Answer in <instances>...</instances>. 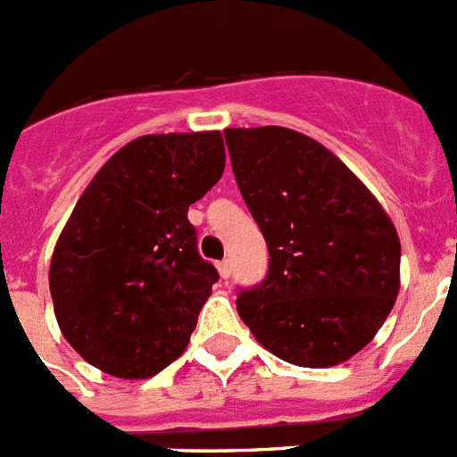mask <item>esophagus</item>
<instances>
[{
    "instance_id": "esophagus-1",
    "label": "esophagus",
    "mask_w": 457,
    "mask_h": 457,
    "mask_svg": "<svg viewBox=\"0 0 457 457\" xmlns=\"http://www.w3.org/2000/svg\"><path fill=\"white\" fill-rule=\"evenodd\" d=\"M216 267H218V274H220V278H228V276L232 274V262H229V260H220Z\"/></svg>"
}]
</instances>
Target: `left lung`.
<instances>
[{"instance_id": "8db88e82", "label": "left lung", "mask_w": 457, "mask_h": 457, "mask_svg": "<svg viewBox=\"0 0 457 457\" xmlns=\"http://www.w3.org/2000/svg\"><path fill=\"white\" fill-rule=\"evenodd\" d=\"M229 160L258 222L270 271L241 290L253 337L290 365L325 370L374 339L400 293V237L370 187L295 129H225Z\"/></svg>"}]
</instances>
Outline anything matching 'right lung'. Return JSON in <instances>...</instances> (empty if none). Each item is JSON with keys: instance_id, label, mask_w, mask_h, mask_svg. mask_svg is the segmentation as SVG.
I'll return each mask as SVG.
<instances>
[{"instance_id": "1", "label": "right lung", "mask_w": 457, "mask_h": 457, "mask_svg": "<svg viewBox=\"0 0 457 457\" xmlns=\"http://www.w3.org/2000/svg\"><path fill=\"white\" fill-rule=\"evenodd\" d=\"M225 170L220 132L145 134L106 160L51 258L64 339L92 367L148 378L186 351L218 281L199 258L187 206Z\"/></svg>"}]
</instances>
